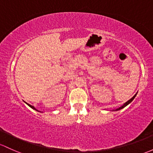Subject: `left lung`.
<instances>
[{"mask_svg":"<svg viewBox=\"0 0 153 153\" xmlns=\"http://www.w3.org/2000/svg\"><path fill=\"white\" fill-rule=\"evenodd\" d=\"M136 94H137V93H136V94H135V95H134V96H133V97H132L131 100H128V101H127V102H125V104H124V105H122V106H121V107L115 109V110H113V111H119V110H121V109H123V108H125V106H127V105H128V104H130V103H131V102H132V101H133V99H134V98H135V97H136Z\"/></svg>","mask_w":153,"mask_h":153,"instance_id":"1","label":"left lung"}]
</instances>
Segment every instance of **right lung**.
<instances>
[{
  "instance_id": "right-lung-1",
  "label": "right lung",
  "mask_w": 153,
  "mask_h": 153,
  "mask_svg": "<svg viewBox=\"0 0 153 153\" xmlns=\"http://www.w3.org/2000/svg\"><path fill=\"white\" fill-rule=\"evenodd\" d=\"M27 104H28V103H27ZM28 106H30V108H33V109H34V110L37 111V110H36V108H34V107H33V105H30V104H28Z\"/></svg>"
}]
</instances>
